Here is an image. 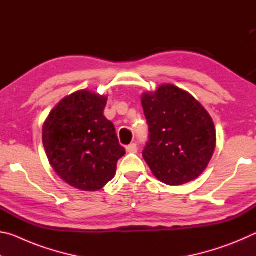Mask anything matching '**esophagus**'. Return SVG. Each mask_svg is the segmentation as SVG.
Wrapping results in <instances>:
<instances>
[{"mask_svg":"<svg viewBox=\"0 0 256 256\" xmlns=\"http://www.w3.org/2000/svg\"><path fill=\"white\" fill-rule=\"evenodd\" d=\"M126 151L128 154H136L138 152V146L136 144H131L126 146Z\"/></svg>","mask_w":256,"mask_h":256,"instance_id":"obj_1","label":"esophagus"}]
</instances>
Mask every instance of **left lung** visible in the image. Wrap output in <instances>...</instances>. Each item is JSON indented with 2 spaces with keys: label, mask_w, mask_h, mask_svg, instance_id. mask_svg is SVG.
<instances>
[{
  "label": "left lung",
  "mask_w": 256,
  "mask_h": 256,
  "mask_svg": "<svg viewBox=\"0 0 256 256\" xmlns=\"http://www.w3.org/2000/svg\"><path fill=\"white\" fill-rule=\"evenodd\" d=\"M141 102L150 133L142 156L152 174L167 185L198 178L216 148L209 112L192 94L172 84L144 92Z\"/></svg>",
  "instance_id": "obj_1"
}]
</instances>
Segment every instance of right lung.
I'll return each mask as SVG.
<instances>
[{"label": "right lung", "instance_id": "add662e5", "mask_svg": "<svg viewBox=\"0 0 256 256\" xmlns=\"http://www.w3.org/2000/svg\"><path fill=\"white\" fill-rule=\"evenodd\" d=\"M107 97L79 90L62 99L42 126V144L52 168L66 183L98 190L114 178L125 149L104 116Z\"/></svg>", "mask_w": 256, "mask_h": 256}]
</instances>
